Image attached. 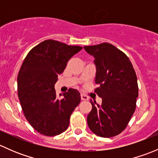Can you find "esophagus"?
Instances as JSON below:
<instances>
[{
    "mask_svg": "<svg viewBox=\"0 0 158 158\" xmlns=\"http://www.w3.org/2000/svg\"><path fill=\"white\" fill-rule=\"evenodd\" d=\"M81 99L82 100H88L89 97L87 95H84V94H81Z\"/></svg>",
    "mask_w": 158,
    "mask_h": 158,
    "instance_id": "1",
    "label": "esophagus"
}]
</instances>
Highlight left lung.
I'll return each instance as SVG.
<instances>
[{"label":"left lung","mask_w":158,"mask_h":158,"mask_svg":"<svg viewBox=\"0 0 158 158\" xmlns=\"http://www.w3.org/2000/svg\"><path fill=\"white\" fill-rule=\"evenodd\" d=\"M84 49L95 58V82L99 85L95 92L102 99L100 106L90 100L89 128L102 138L116 136L125 130L135 111L138 97L136 73L128 57L112 44L103 43Z\"/></svg>","instance_id":"left-lung-1"}]
</instances>
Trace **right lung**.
Listing matches in <instances>:
<instances>
[{"instance_id":"add662e5","label":"right lung","mask_w":158,"mask_h":158,"mask_svg":"<svg viewBox=\"0 0 158 158\" xmlns=\"http://www.w3.org/2000/svg\"><path fill=\"white\" fill-rule=\"evenodd\" d=\"M82 49L47 40L33 47L23 60L17 76L18 98L27 120L42 135L56 136L66 131L80 102V93L74 89L58 98L54 85L69 59Z\"/></svg>"}]
</instances>
